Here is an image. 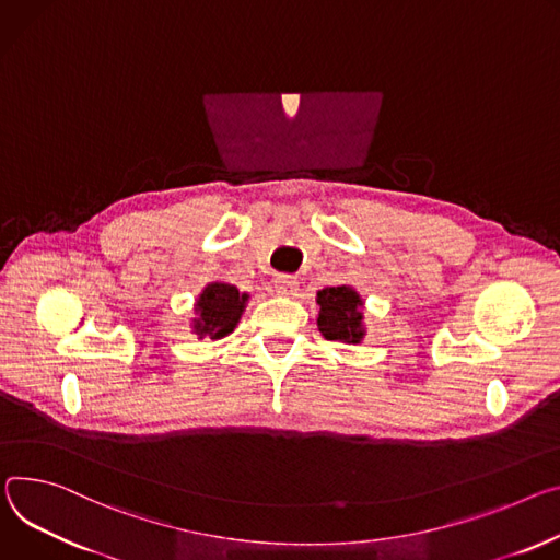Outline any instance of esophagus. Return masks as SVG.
Masks as SVG:
<instances>
[{"label":"esophagus","mask_w":560,"mask_h":560,"mask_svg":"<svg viewBox=\"0 0 560 560\" xmlns=\"http://www.w3.org/2000/svg\"><path fill=\"white\" fill-rule=\"evenodd\" d=\"M275 290L277 294L281 296H296L299 292V281L294 277H288V275H281L275 279Z\"/></svg>","instance_id":"1"}]
</instances>
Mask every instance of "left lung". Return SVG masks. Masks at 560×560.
<instances>
[{
	"label": "left lung",
	"mask_w": 560,
	"mask_h": 560,
	"mask_svg": "<svg viewBox=\"0 0 560 560\" xmlns=\"http://www.w3.org/2000/svg\"><path fill=\"white\" fill-rule=\"evenodd\" d=\"M317 328L319 332L339 343H362L366 337L364 299L352 285H335L317 292Z\"/></svg>",
	"instance_id": "left-lung-1"
}]
</instances>
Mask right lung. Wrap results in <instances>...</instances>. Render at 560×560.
<instances>
[{
	"mask_svg": "<svg viewBox=\"0 0 560 560\" xmlns=\"http://www.w3.org/2000/svg\"><path fill=\"white\" fill-rule=\"evenodd\" d=\"M249 301L247 292H238L236 285L228 281H210L194 301V317L189 322L191 332L198 339L219 341L234 332L245 306Z\"/></svg>",
	"mask_w": 560,
	"mask_h": 560,
	"instance_id": "right-lung-1",
	"label": "right lung"
}]
</instances>
